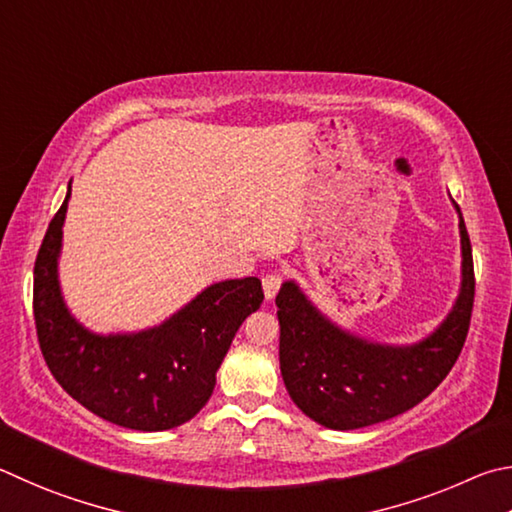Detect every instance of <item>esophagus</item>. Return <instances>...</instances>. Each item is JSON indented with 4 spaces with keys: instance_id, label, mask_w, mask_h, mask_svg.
I'll return each instance as SVG.
<instances>
[{
    "instance_id": "1",
    "label": "esophagus",
    "mask_w": 512,
    "mask_h": 512,
    "mask_svg": "<svg viewBox=\"0 0 512 512\" xmlns=\"http://www.w3.org/2000/svg\"><path fill=\"white\" fill-rule=\"evenodd\" d=\"M281 283H283V276L281 274L272 272V274L265 276V279H263V292H265V299L267 301H272L276 294H279Z\"/></svg>"
}]
</instances>
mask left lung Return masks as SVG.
Returning <instances> with one entry per match:
<instances>
[{
	"instance_id": "left-lung-1",
	"label": "left lung",
	"mask_w": 512,
	"mask_h": 512,
	"mask_svg": "<svg viewBox=\"0 0 512 512\" xmlns=\"http://www.w3.org/2000/svg\"><path fill=\"white\" fill-rule=\"evenodd\" d=\"M461 290L450 315L411 346L362 339L333 324L294 281L276 294L279 360L290 398L328 429H360L416 407L441 384L465 344L474 303V265L459 204Z\"/></svg>"
}]
</instances>
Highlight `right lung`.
I'll return each mask as SVG.
<instances>
[{
    "label": "right lung",
    "mask_w": 512,
    "mask_h": 512,
    "mask_svg": "<svg viewBox=\"0 0 512 512\" xmlns=\"http://www.w3.org/2000/svg\"><path fill=\"white\" fill-rule=\"evenodd\" d=\"M69 197L71 184L33 270V315L44 362L71 398L103 420L137 432L179 427L209 402L240 324L261 308V281L247 276L213 283L164 324L139 333H92L69 312L58 281Z\"/></svg>",
    "instance_id": "add662e5"
}]
</instances>
